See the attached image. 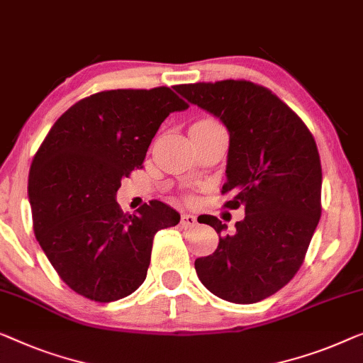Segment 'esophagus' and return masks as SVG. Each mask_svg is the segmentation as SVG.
I'll use <instances>...</instances> for the list:
<instances>
[{"label":"esophagus","instance_id":"obj_1","mask_svg":"<svg viewBox=\"0 0 363 363\" xmlns=\"http://www.w3.org/2000/svg\"><path fill=\"white\" fill-rule=\"evenodd\" d=\"M180 224H182L183 229H190V228H193L194 224H196V218L191 216V214H182Z\"/></svg>","mask_w":363,"mask_h":363}]
</instances>
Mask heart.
I'll return each instance as SVG.
<instances>
[{
	"mask_svg": "<svg viewBox=\"0 0 363 363\" xmlns=\"http://www.w3.org/2000/svg\"><path fill=\"white\" fill-rule=\"evenodd\" d=\"M211 124H218L214 119H209V118H204V119H198L196 123L193 125H211Z\"/></svg>",
	"mask_w": 363,
	"mask_h": 363,
	"instance_id": "heart-1",
	"label": "heart"
}]
</instances>
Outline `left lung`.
<instances>
[{
    "mask_svg": "<svg viewBox=\"0 0 363 363\" xmlns=\"http://www.w3.org/2000/svg\"><path fill=\"white\" fill-rule=\"evenodd\" d=\"M175 90L228 128V182L220 193H234L224 208L245 209L233 234L216 216L204 218L219 244L194 260L198 278L225 301H262L296 275L321 218L316 140L288 104L257 83L199 82Z\"/></svg>",
    "mask_w": 363,
    "mask_h": 363,
    "instance_id": "left-lung-1",
    "label": "left lung"
}]
</instances>
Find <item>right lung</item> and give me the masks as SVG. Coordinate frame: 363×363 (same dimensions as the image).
I'll use <instances>...</instances> for the list:
<instances>
[{"mask_svg":"<svg viewBox=\"0 0 363 363\" xmlns=\"http://www.w3.org/2000/svg\"><path fill=\"white\" fill-rule=\"evenodd\" d=\"M186 108L169 86L94 93L68 108L35 152L28 185L35 239L78 295L111 303L134 293L157 230L180 223L157 199L124 213L116 193L143 169L165 118Z\"/></svg>","mask_w":363,"mask_h":363,"instance_id":"right-lung-1","label":"right lung"}]
</instances>
